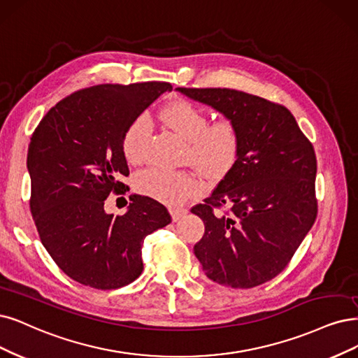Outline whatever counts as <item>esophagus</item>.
<instances>
[{
	"label": "esophagus",
	"instance_id": "esophagus-1",
	"mask_svg": "<svg viewBox=\"0 0 358 358\" xmlns=\"http://www.w3.org/2000/svg\"><path fill=\"white\" fill-rule=\"evenodd\" d=\"M169 213H171V217H172V221H178L181 220L184 215L187 214V209L186 208H169Z\"/></svg>",
	"mask_w": 358,
	"mask_h": 358
}]
</instances>
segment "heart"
Segmentation results:
<instances>
[{"instance_id": "obj_1", "label": "heart", "mask_w": 358, "mask_h": 358, "mask_svg": "<svg viewBox=\"0 0 358 358\" xmlns=\"http://www.w3.org/2000/svg\"><path fill=\"white\" fill-rule=\"evenodd\" d=\"M161 119L168 129L186 143L184 157L213 181L226 178L239 162L243 136L236 122L224 119L209 124V116L189 100H176L166 104ZM150 134L145 117H137L122 140V152L129 165L144 161V144ZM136 189L152 199L168 205H178L201 192L202 184L192 172L149 168L136 178Z\"/></svg>"}]
</instances>
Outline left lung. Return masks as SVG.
I'll return each instance as SVG.
<instances>
[{"mask_svg": "<svg viewBox=\"0 0 358 358\" xmlns=\"http://www.w3.org/2000/svg\"><path fill=\"white\" fill-rule=\"evenodd\" d=\"M177 91L222 113L243 136L234 169L192 208L205 224L194 255L222 286L266 283L285 270L315 221L313 144L282 104L230 88Z\"/></svg>", "mask_w": 358, "mask_h": 358, "instance_id": "1", "label": "left lung"}]
</instances>
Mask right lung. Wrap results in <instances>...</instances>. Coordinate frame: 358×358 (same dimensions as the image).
Masks as SVG:
<instances>
[{
  "mask_svg": "<svg viewBox=\"0 0 358 358\" xmlns=\"http://www.w3.org/2000/svg\"><path fill=\"white\" fill-rule=\"evenodd\" d=\"M168 83L101 84L60 100L31 137V213L44 248L75 282L117 289L143 271L144 237L171 222L164 205L131 194L124 215L108 214L110 193L125 194L122 140ZM124 199V197H117ZM128 203V202H127Z\"/></svg>",
  "mask_w": 358,
  "mask_h": 358,
  "instance_id": "obj_1",
  "label": "right lung"
}]
</instances>
